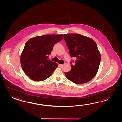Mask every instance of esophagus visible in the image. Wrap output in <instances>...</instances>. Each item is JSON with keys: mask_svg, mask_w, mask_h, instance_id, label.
<instances>
[{"mask_svg": "<svg viewBox=\"0 0 122 122\" xmlns=\"http://www.w3.org/2000/svg\"><path fill=\"white\" fill-rule=\"evenodd\" d=\"M59 67H62V66H63V64H59Z\"/></svg>", "mask_w": 122, "mask_h": 122, "instance_id": "1", "label": "esophagus"}]
</instances>
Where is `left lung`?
<instances>
[{
    "label": "left lung",
    "mask_w": 122,
    "mask_h": 122,
    "mask_svg": "<svg viewBox=\"0 0 122 122\" xmlns=\"http://www.w3.org/2000/svg\"><path fill=\"white\" fill-rule=\"evenodd\" d=\"M63 38L69 49L71 58V69L64 74L66 78L76 84L91 81L97 73L101 55L95 42L91 38L79 34H63ZM72 62L74 64H72Z\"/></svg>",
    "instance_id": "left-lung-1"
}]
</instances>
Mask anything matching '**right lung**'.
Listing matches in <instances>:
<instances>
[{
  "mask_svg": "<svg viewBox=\"0 0 122 122\" xmlns=\"http://www.w3.org/2000/svg\"><path fill=\"white\" fill-rule=\"evenodd\" d=\"M63 39L62 34H47L34 37L27 41L20 63L23 70L31 80L43 81L51 75L58 64L47 57L54 45Z\"/></svg>",
  "mask_w": 122,
  "mask_h": 122,
  "instance_id": "obj_1",
  "label": "right lung"
}]
</instances>
